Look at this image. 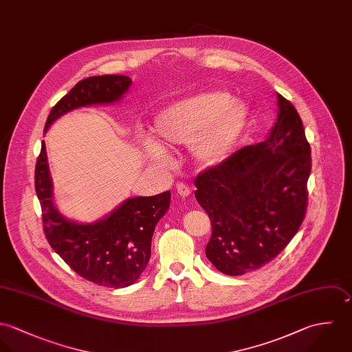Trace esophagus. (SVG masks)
Returning <instances> with one entry per match:
<instances>
[{
    "label": "esophagus",
    "mask_w": 352,
    "mask_h": 352,
    "mask_svg": "<svg viewBox=\"0 0 352 352\" xmlns=\"http://www.w3.org/2000/svg\"><path fill=\"white\" fill-rule=\"evenodd\" d=\"M177 193L181 196V197H188L190 195V188L185 184H177Z\"/></svg>",
    "instance_id": "34e87169"
}]
</instances>
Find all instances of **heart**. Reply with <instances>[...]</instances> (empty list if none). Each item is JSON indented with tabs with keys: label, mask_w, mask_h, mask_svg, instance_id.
<instances>
[{
	"label": "heart",
	"mask_w": 352,
	"mask_h": 352,
	"mask_svg": "<svg viewBox=\"0 0 352 352\" xmlns=\"http://www.w3.org/2000/svg\"><path fill=\"white\" fill-rule=\"evenodd\" d=\"M249 121L248 106L226 92L197 94L160 110L152 122V135L164 148L189 145L192 160L211 168L232 153ZM151 144V153L160 159L163 149Z\"/></svg>",
	"instance_id": "b5f03b06"
}]
</instances>
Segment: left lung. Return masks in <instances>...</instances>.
<instances>
[{"mask_svg": "<svg viewBox=\"0 0 352 352\" xmlns=\"http://www.w3.org/2000/svg\"><path fill=\"white\" fill-rule=\"evenodd\" d=\"M276 99L278 114L268 139L238 149L195 181V196L211 219L206 256L228 276L272 261L306 213L310 145L295 107L280 94Z\"/></svg>", "mask_w": 352, "mask_h": 352, "instance_id": "obj_1", "label": "left lung"}]
</instances>
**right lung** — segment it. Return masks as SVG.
I'll list each match as a JSON object with an SVG mask.
<instances>
[{
	"label": "right lung",
	"instance_id": "right-lung-1",
	"mask_svg": "<svg viewBox=\"0 0 352 352\" xmlns=\"http://www.w3.org/2000/svg\"><path fill=\"white\" fill-rule=\"evenodd\" d=\"M131 85V77L120 74L92 76L78 81L52 109L45 133L72 110L122 100ZM35 190L46 238L76 274L110 288L128 287L140 278L151 257L155 227L170 208V192L126 199L109 214L92 223L68 219L54 203L45 141L35 167Z\"/></svg>",
	"mask_w": 352,
	"mask_h": 352
}]
</instances>
